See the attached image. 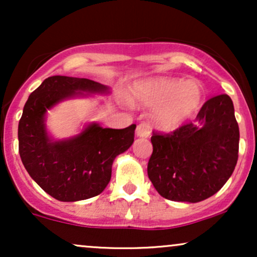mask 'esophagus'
Here are the masks:
<instances>
[{
	"mask_svg": "<svg viewBox=\"0 0 257 257\" xmlns=\"http://www.w3.org/2000/svg\"><path fill=\"white\" fill-rule=\"evenodd\" d=\"M137 137L139 138H149L150 134H151V128L147 123H140L137 126V132H135Z\"/></svg>",
	"mask_w": 257,
	"mask_h": 257,
	"instance_id": "obj_1",
	"label": "esophagus"
}]
</instances>
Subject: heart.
<instances>
[{
    "mask_svg": "<svg viewBox=\"0 0 257 257\" xmlns=\"http://www.w3.org/2000/svg\"><path fill=\"white\" fill-rule=\"evenodd\" d=\"M132 99L137 104L155 108L153 124L161 131L172 132L198 111L204 90L197 81L153 78L135 84Z\"/></svg>",
    "mask_w": 257,
    "mask_h": 257,
    "instance_id": "1",
    "label": "heart"
}]
</instances>
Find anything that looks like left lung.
I'll use <instances>...</instances> for the list:
<instances>
[{
	"label": "left lung",
	"mask_w": 257,
	"mask_h": 257,
	"mask_svg": "<svg viewBox=\"0 0 257 257\" xmlns=\"http://www.w3.org/2000/svg\"><path fill=\"white\" fill-rule=\"evenodd\" d=\"M147 174L157 192L174 202H202L221 190L238 161L239 126L231 98L209 99L196 120L169 134L153 132Z\"/></svg>",
	"instance_id": "1"
}]
</instances>
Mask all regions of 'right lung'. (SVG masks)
Listing matches in <instances>:
<instances>
[{
  "label": "right lung",
  "instance_id": "add662e5",
  "mask_svg": "<svg viewBox=\"0 0 257 257\" xmlns=\"http://www.w3.org/2000/svg\"><path fill=\"white\" fill-rule=\"evenodd\" d=\"M108 93L107 85L91 79L52 76L29 96L18 126L19 155L29 175L53 198L77 202L101 193L114 158L132 146L137 125L111 129L89 123L75 137L54 140L47 131V111L64 100Z\"/></svg>",
  "mask_w": 257,
  "mask_h": 257
}]
</instances>
